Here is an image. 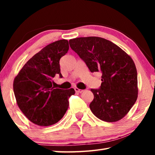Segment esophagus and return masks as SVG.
Here are the masks:
<instances>
[{
  "label": "esophagus",
  "instance_id": "1",
  "mask_svg": "<svg viewBox=\"0 0 155 155\" xmlns=\"http://www.w3.org/2000/svg\"><path fill=\"white\" fill-rule=\"evenodd\" d=\"M75 92H77L78 93H82V92H84L83 90H80V89L78 88V87H75Z\"/></svg>",
  "mask_w": 155,
  "mask_h": 155
}]
</instances>
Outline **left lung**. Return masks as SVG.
Returning a JSON list of instances; mask_svg holds the SVG:
<instances>
[{
    "label": "left lung",
    "instance_id": "left-lung-1",
    "mask_svg": "<svg viewBox=\"0 0 155 155\" xmlns=\"http://www.w3.org/2000/svg\"><path fill=\"white\" fill-rule=\"evenodd\" d=\"M69 44L92 73H101L100 89L91 90L94 94L91 111L104 121L122 119L134 105L138 94L134 61L119 46L104 38H75L70 39Z\"/></svg>",
    "mask_w": 155,
    "mask_h": 155
}]
</instances>
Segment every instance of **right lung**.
<instances>
[{
  "mask_svg": "<svg viewBox=\"0 0 155 155\" xmlns=\"http://www.w3.org/2000/svg\"><path fill=\"white\" fill-rule=\"evenodd\" d=\"M69 49L68 41H54L33 56L20 70L13 82L17 104L33 124L48 126L58 122L69 106L74 89L53 87L54 78L61 73L60 59Z\"/></svg>",
  "mask_w": 155,
  "mask_h": 155,
  "instance_id": "1",
  "label": "right lung"
}]
</instances>
